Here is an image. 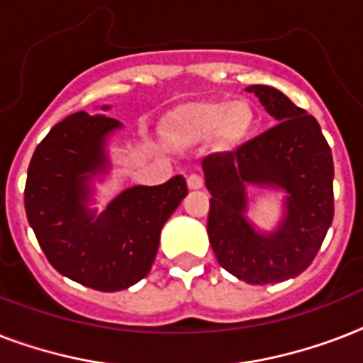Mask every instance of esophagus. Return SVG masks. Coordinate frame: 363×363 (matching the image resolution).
I'll return each instance as SVG.
<instances>
[{
	"label": "esophagus",
	"instance_id": "esophagus-1",
	"mask_svg": "<svg viewBox=\"0 0 363 363\" xmlns=\"http://www.w3.org/2000/svg\"><path fill=\"white\" fill-rule=\"evenodd\" d=\"M186 182H188V188H190V190H199V188H203V179H201V175H198V173L188 175Z\"/></svg>",
	"mask_w": 363,
	"mask_h": 363
}]
</instances>
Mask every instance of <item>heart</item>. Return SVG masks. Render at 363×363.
<instances>
[{
	"instance_id": "1",
	"label": "heart",
	"mask_w": 363,
	"mask_h": 363,
	"mask_svg": "<svg viewBox=\"0 0 363 363\" xmlns=\"http://www.w3.org/2000/svg\"><path fill=\"white\" fill-rule=\"evenodd\" d=\"M254 124V111L247 101H205L182 107L171 116L169 135L175 143L196 145L216 135L218 145H241Z\"/></svg>"
}]
</instances>
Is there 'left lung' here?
Returning a JSON list of instances; mask_svg holds the SVG:
<instances>
[{
    "label": "left lung",
    "instance_id": "left-lung-1",
    "mask_svg": "<svg viewBox=\"0 0 363 363\" xmlns=\"http://www.w3.org/2000/svg\"><path fill=\"white\" fill-rule=\"evenodd\" d=\"M275 122L235 152L203 158L211 192L207 233L218 264L248 284L282 282L315 259L333 220V158L315 116L273 86L247 88ZM248 186L284 191L281 222L264 233L247 220Z\"/></svg>",
    "mask_w": 363,
    "mask_h": 363
}]
</instances>
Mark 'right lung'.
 I'll use <instances>...</instances> for the list:
<instances>
[{
	"mask_svg": "<svg viewBox=\"0 0 363 363\" xmlns=\"http://www.w3.org/2000/svg\"><path fill=\"white\" fill-rule=\"evenodd\" d=\"M121 128L105 115L67 116L37 145L26 181V215L50 265L99 292L148 275L160 232L188 194L184 177L175 175L158 186L125 188L101 213L92 209L94 181L109 173L107 145Z\"/></svg>",
	"mask_w": 363,
	"mask_h": 363,
	"instance_id": "obj_1",
	"label": "right lung"
}]
</instances>
